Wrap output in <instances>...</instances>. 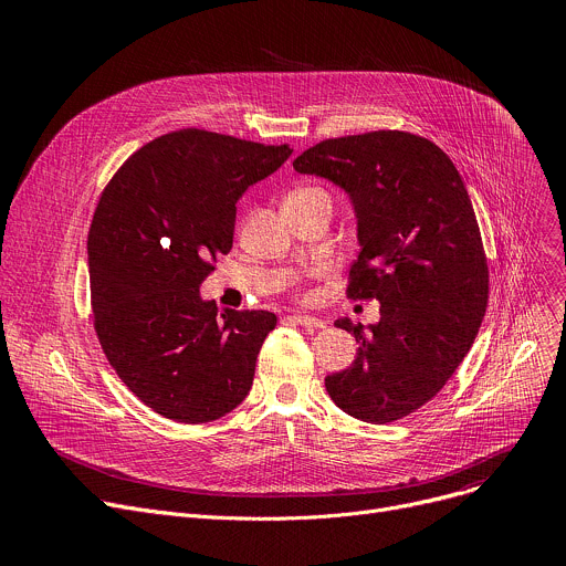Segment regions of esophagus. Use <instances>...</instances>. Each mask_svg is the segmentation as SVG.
I'll return each instance as SVG.
<instances>
[{
	"label": "esophagus",
	"mask_w": 566,
	"mask_h": 566,
	"mask_svg": "<svg viewBox=\"0 0 566 566\" xmlns=\"http://www.w3.org/2000/svg\"><path fill=\"white\" fill-rule=\"evenodd\" d=\"M293 319L297 322V325H302V327H317V329L325 327V319H319V317L308 315V313H295Z\"/></svg>",
	"instance_id": "obj_1"
}]
</instances>
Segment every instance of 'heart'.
<instances>
[{
    "label": "heart",
    "mask_w": 566,
    "mask_h": 566,
    "mask_svg": "<svg viewBox=\"0 0 566 566\" xmlns=\"http://www.w3.org/2000/svg\"><path fill=\"white\" fill-rule=\"evenodd\" d=\"M304 192H315V190H300V192H295V195H304Z\"/></svg>",
    "instance_id": "obj_1"
}]
</instances>
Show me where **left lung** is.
Returning a JSON list of instances; mask_svg holds the SVG:
<instances>
[{
	"mask_svg": "<svg viewBox=\"0 0 566 566\" xmlns=\"http://www.w3.org/2000/svg\"><path fill=\"white\" fill-rule=\"evenodd\" d=\"M293 168L349 197L360 247L349 295L380 302L376 325L336 319L358 349L325 387L354 419L408 417L450 380L489 304V264L463 179L432 140L385 129L322 140Z\"/></svg>",
	"mask_w": 566,
	"mask_h": 566,
	"instance_id": "left-lung-1",
	"label": "left lung"
}]
</instances>
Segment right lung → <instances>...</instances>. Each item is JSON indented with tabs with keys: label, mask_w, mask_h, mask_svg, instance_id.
Segmentation results:
<instances>
[{
	"label": "right lung",
	"mask_w": 566,
	"mask_h": 566,
	"mask_svg": "<svg viewBox=\"0 0 566 566\" xmlns=\"http://www.w3.org/2000/svg\"><path fill=\"white\" fill-rule=\"evenodd\" d=\"M291 154L181 129L143 145L105 188L87 241L94 327L109 365L156 415L208 423L249 396L277 317L219 313L199 289L232 249L237 201Z\"/></svg>",
	"instance_id": "add662e5"
}]
</instances>
